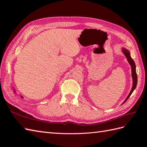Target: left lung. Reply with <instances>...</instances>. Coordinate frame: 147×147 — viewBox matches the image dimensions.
I'll return each mask as SVG.
<instances>
[{"label": "left lung", "instance_id": "left-lung-1", "mask_svg": "<svg viewBox=\"0 0 147 147\" xmlns=\"http://www.w3.org/2000/svg\"><path fill=\"white\" fill-rule=\"evenodd\" d=\"M122 50H123V52L124 54V55H125V56L126 57V58L127 59V61L129 62V63L130 64L131 66V69H132V80H133V83H132V89L131 90V92L129 94V95L127 96V98L126 99V100L124 101V102L123 104H124V102H125L128 99L129 97L131 96V95L132 94V92L134 91V90L136 89V86H137V73H136V64H135V63L134 60H133L132 59V57H131V55H130V52L129 50H127V49L126 48H122Z\"/></svg>", "mask_w": 147, "mask_h": 147}]
</instances>
